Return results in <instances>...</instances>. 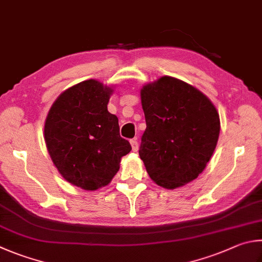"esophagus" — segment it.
Segmentation results:
<instances>
[{
    "instance_id": "1",
    "label": "esophagus",
    "mask_w": 262,
    "mask_h": 262,
    "mask_svg": "<svg viewBox=\"0 0 262 262\" xmlns=\"http://www.w3.org/2000/svg\"><path fill=\"white\" fill-rule=\"evenodd\" d=\"M130 144H132V149L134 152L137 151V149H139V143H137V139H133L130 140Z\"/></svg>"
}]
</instances>
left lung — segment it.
<instances>
[{
  "mask_svg": "<svg viewBox=\"0 0 262 262\" xmlns=\"http://www.w3.org/2000/svg\"><path fill=\"white\" fill-rule=\"evenodd\" d=\"M146 129L139 154L166 189L191 182L210 161L220 134L215 106L192 85L163 77L141 90Z\"/></svg>",
  "mask_w": 262,
  "mask_h": 262,
  "instance_id": "left-lung-1",
  "label": "left lung"
}]
</instances>
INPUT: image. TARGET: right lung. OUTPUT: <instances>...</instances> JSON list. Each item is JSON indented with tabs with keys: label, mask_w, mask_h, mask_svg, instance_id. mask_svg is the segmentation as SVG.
Listing matches in <instances>:
<instances>
[{
	"label": "right lung",
	"mask_w": 262,
	"mask_h": 262,
	"mask_svg": "<svg viewBox=\"0 0 262 262\" xmlns=\"http://www.w3.org/2000/svg\"><path fill=\"white\" fill-rule=\"evenodd\" d=\"M112 89L87 80L65 90L52 104L45 125L49 155L63 178L84 190L111 182L129 142L107 111Z\"/></svg>",
	"instance_id": "1"
}]
</instances>
